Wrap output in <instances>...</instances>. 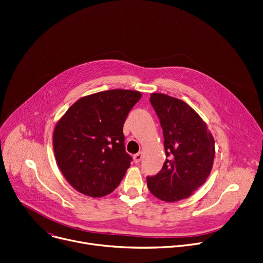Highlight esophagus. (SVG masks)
Listing matches in <instances>:
<instances>
[{
    "label": "esophagus",
    "instance_id": "obj_1",
    "mask_svg": "<svg viewBox=\"0 0 263 263\" xmlns=\"http://www.w3.org/2000/svg\"><path fill=\"white\" fill-rule=\"evenodd\" d=\"M142 157H143V152H138V153L134 154V156H133V159H134V162H135L136 164H138L139 162H141V160H142Z\"/></svg>",
    "mask_w": 263,
    "mask_h": 263
}]
</instances>
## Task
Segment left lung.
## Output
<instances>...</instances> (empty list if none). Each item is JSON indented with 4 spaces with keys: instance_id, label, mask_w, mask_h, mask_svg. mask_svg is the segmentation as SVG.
<instances>
[{
    "instance_id": "left-lung-1",
    "label": "left lung",
    "mask_w": 263,
    "mask_h": 263,
    "mask_svg": "<svg viewBox=\"0 0 263 263\" xmlns=\"http://www.w3.org/2000/svg\"><path fill=\"white\" fill-rule=\"evenodd\" d=\"M150 102L163 129L166 161L159 173L147 177V186L154 197L166 202L186 199L212 171L214 137L185 101L153 93Z\"/></svg>"
}]
</instances>
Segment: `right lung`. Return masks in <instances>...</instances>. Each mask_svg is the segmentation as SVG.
Listing matches in <instances>:
<instances>
[{"instance_id": "obj_1", "label": "right lung", "mask_w": 263, "mask_h": 263, "mask_svg": "<svg viewBox=\"0 0 263 263\" xmlns=\"http://www.w3.org/2000/svg\"><path fill=\"white\" fill-rule=\"evenodd\" d=\"M142 94L110 90L80 98L57 122L54 151L58 166L76 190L93 198L119 185L132 157L122 132L126 118Z\"/></svg>"}]
</instances>
